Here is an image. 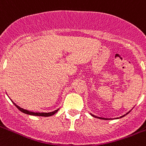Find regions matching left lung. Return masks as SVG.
Here are the masks:
<instances>
[{"mask_svg":"<svg viewBox=\"0 0 146 146\" xmlns=\"http://www.w3.org/2000/svg\"><path fill=\"white\" fill-rule=\"evenodd\" d=\"M130 111H131V110H130ZM130 111H128V112H127V113H126V114H124V115H122V116H121L120 117H119V118H121V117H125V115H126V114H128V113L129 112H130ZM90 114H91V115H92V116H93V117H96V118H99V119H107V118H103V117H97V116H95V115H94V114H92V113H90ZM117 119H119V117H118L117 118Z\"/></svg>","mask_w":146,"mask_h":146,"instance_id":"left-lung-1","label":"left lung"}]
</instances>
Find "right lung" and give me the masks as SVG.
Returning <instances> with one entry per match:
<instances>
[{
    "label": "right lung",
    "instance_id": "add662e5",
    "mask_svg": "<svg viewBox=\"0 0 146 146\" xmlns=\"http://www.w3.org/2000/svg\"><path fill=\"white\" fill-rule=\"evenodd\" d=\"M13 104H14L15 106L16 107V108H18V110H19L20 111H22L23 113H24V114H29V115H34V116H42V117H50V116H52V115H53V114H54L55 113L58 112V111L59 110V109H58V110H54V111H52V112H33V111H29V110H24V109L21 108V107H19L18 105H16V104H15L14 102H13Z\"/></svg>",
    "mask_w": 146,
    "mask_h": 146
}]
</instances>
